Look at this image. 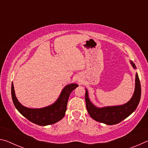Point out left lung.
<instances>
[{"label":"left lung","mask_w":148,"mask_h":148,"mask_svg":"<svg viewBox=\"0 0 148 148\" xmlns=\"http://www.w3.org/2000/svg\"><path fill=\"white\" fill-rule=\"evenodd\" d=\"M131 63L132 67L136 69V66L133 62L131 61ZM86 91L85 99L86 102V108L90 116L95 121L109 125L119 123L129 116L136 109L141 97V86H140L138 75L137 73L136 74V78H135L134 94L131 100L123 105L97 108L90 101L88 91L87 89H86Z\"/></svg>","instance_id":"obj_1"}]
</instances>
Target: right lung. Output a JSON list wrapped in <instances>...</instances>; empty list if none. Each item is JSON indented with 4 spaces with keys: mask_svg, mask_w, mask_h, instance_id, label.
I'll use <instances>...</instances> for the list:
<instances>
[{
    "mask_svg": "<svg viewBox=\"0 0 148 148\" xmlns=\"http://www.w3.org/2000/svg\"><path fill=\"white\" fill-rule=\"evenodd\" d=\"M78 85L71 84L65 86L62 90L58 99L53 104L42 108H29L22 105L17 99L14 84L12 83V97L14 104L19 113L34 123L46 126L54 124L63 118L66 110L67 102L71 92L74 90Z\"/></svg>",
    "mask_w": 148,
    "mask_h": 148,
    "instance_id": "1",
    "label": "right lung"
}]
</instances>
